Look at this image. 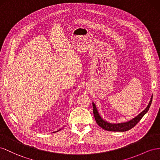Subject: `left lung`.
<instances>
[{
	"mask_svg": "<svg viewBox=\"0 0 160 160\" xmlns=\"http://www.w3.org/2000/svg\"><path fill=\"white\" fill-rule=\"evenodd\" d=\"M152 98H153V95L151 97V100L148 104V107L145 108L144 111L141 112L139 115H138L136 117L133 118V119H131V121L128 122H121V123H117V124H114V123H110L106 121L103 120L102 117L100 116L99 113L98 112L97 107H96L95 104L92 102V108H93V113H94V116L95 118L96 122H97V124L102 128L104 130H107L108 131H127L128 130H130L131 129L134 127L139 121L142 118V117L145 115L146 112H147L149 111V108L151 106L152 102Z\"/></svg>",
	"mask_w": 160,
	"mask_h": 160,
	"instance_id": "1",
	"label": "left lung"
}]
</instances>
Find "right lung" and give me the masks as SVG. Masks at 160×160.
Masks as SVG:
<instances>
[{"mask_svg":"<svg viewBox=\"0 0 160 160\" xmlns=\"http://www.w3.org/2000/svg\"><path fill=\"white\" fill-rule=\"evenodd\" d=\"M59 131H60V130H59Z\"/></svg>","mask_w":160,"mask_h":160,"instance_id":"right-lung-1","label":"right lung"}]
</instances>
